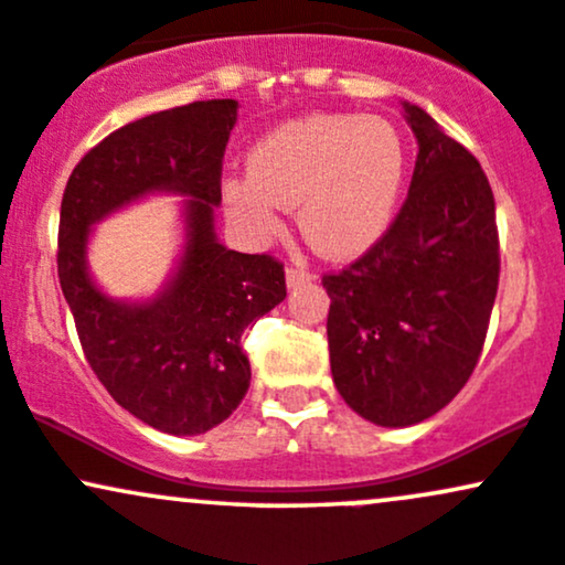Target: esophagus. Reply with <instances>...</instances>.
<instances>
[{
    "label": "esophagus",
    "instance_id": "obj_1",
    "mask_svg": "<svg viewBox=\"0 0 565 565\" xmlns=\"http://www.w3.org/2000/svg\"><path fill=\"white\" fill-rule=\"evenodd\" d=\"M312 280V275L305 269V266H288L285 269V282H288V288H299V285H305Z\"/></svg>",
    "mask_w": 565,
    "mask_h": 565
}]
</instances>
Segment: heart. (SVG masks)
Listing matches in <instances>:
<instances>
[{
    "mask_svg": "<svg viewBox=\"0 0 565 565\" xmlns=\"http://www.w3.org/2000/svg\"><path fill=\"white\" fill-rule=\"evenodd\" d=\"M250 174L223 183L242 232L271 239L285 207L299 204L301 232L329 258H353L391 228L406 183V145L380 115L312 113L260 137Z\"/></svg>",
    "mask_w": 565,
    "mask_h": 565,
    "instance_id": "1",
    "label": "heart"
}]
</instances>
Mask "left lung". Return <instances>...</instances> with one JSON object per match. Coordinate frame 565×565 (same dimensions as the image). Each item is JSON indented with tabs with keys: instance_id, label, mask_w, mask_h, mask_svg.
Masks as SVG:
<instances>
[{
	"instance_id": "1",
	"label": "left lung",
	"mask_w": 565,
	"mask_h": 565,
	"mask_svg": "<svg viewBox=\"0 0 565 565\" xmlns=\"http://www.w3.org/2000/svg\"><path fill=\"white\" fill-rule=\"evenodd\" d=\"M417 139L409 193L374 247L326 275L339 396L374 426L445 409L475 372L499 290L495 202L482 167L404 102Z\"/></svg>"
}]
</instances>
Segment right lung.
I'll return each mask as SVG.
<instances>
[{
  "label": "right lung",
  "instance_id": "right-lung-1",
  "mask_svg": "<svg viewBox=\"0 0 565 565\" xmlns=\"http://www.w3.org/2000/svg\"><path fill=\"white\" fill-rule=\"evenodd\" d=\"M236 107L193 102L126 124L83 156L62 199L58 282L83 353L115 402L172 436L204 434L239 406L250 387L242 333L285 299L280 260L215 236ZM148 192L186 196L184 253L153 300H113L89 280V226Z\"/></svg>",
  "mask_w": 565,
  "mask_h": 565
}]
</instances>
